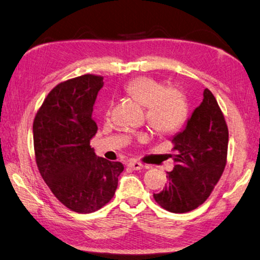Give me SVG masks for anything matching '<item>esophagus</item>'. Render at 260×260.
Wrapping results in <instances>:
<instances>
[{
  "instance_id": "obj_1",
  "label": "esophagus",
  "mask_w": 260,
  "mask_h": 260,
  "mask_svg": "<svg viewBox=\"0 0 260 260\" xmlns=\"http://www.w3.org/2000/svg\"><path fill=\"white\" fill-rule=\"evenodd\" d=\"M127 167H128L129 169H132V171H140V169H142L144 166L141 162L135 161V160H133V161H129V164L127 165Z\"/></svg>"
}]
</instances>
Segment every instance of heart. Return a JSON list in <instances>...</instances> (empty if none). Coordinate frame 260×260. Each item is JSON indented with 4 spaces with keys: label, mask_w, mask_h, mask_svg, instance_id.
Here are the masks:
<instances>
[{
    "label": "heart",
    "mask_w": 260,
    "mask_h": 260,
    "mask_svg": "<svg viewBox=\"0 0 260 260\" xmlns=\"http://www.w3.org/2000/svg\"><path fill=\"white\" fill-rule=\"evenodd\" d=\"M125 89L136 102L145 107L148 122L160 133H172L185 121L187 102L179 87L162 86L153 78L141 76L127 83Z\"/></svg>",
    "instance_id": "1"
}]
</instances>
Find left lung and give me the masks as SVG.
<instances>
[{
    "mask_svg": "<svg viewBox=\"0 0 260 260\" xmlns=\"http://www.w3.org/2000/svg\"><path fill=\"white\" fill-rule=\"evenodd\" d=\"M176 155L169 183L154 193L157 204L171 212L196 209L210 196L226 165L229 129L215 96L208 88L184 128L172 138Z\"/></svg>",
    "mask_w": 260,
    "mask_h": 260,
    "instance_id": "left-lung-1",
    "label": "left lung"
}]
</instances>
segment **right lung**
I'll use <instances>...</instances> for the list:
<instances>
[{
    "instance_id": "obj_1",
    "label": "right lung",
    "mask_w": 260,
    "mask_h": 260,
    "mask_svg": "<svg viewBox=\"0 0 260 260\" xmlns=\"http://www.w3.org/2000/svg\"><path fill=\"white\" fill-rule=\"evenodd\" d=\"M103 77L83 75L52 89L32 124L36 162L56 199L70 210L89 214L114 197L121 162L98 157L89 145L98 126L93 106Z\"/></svg>"
}]
</instances>
